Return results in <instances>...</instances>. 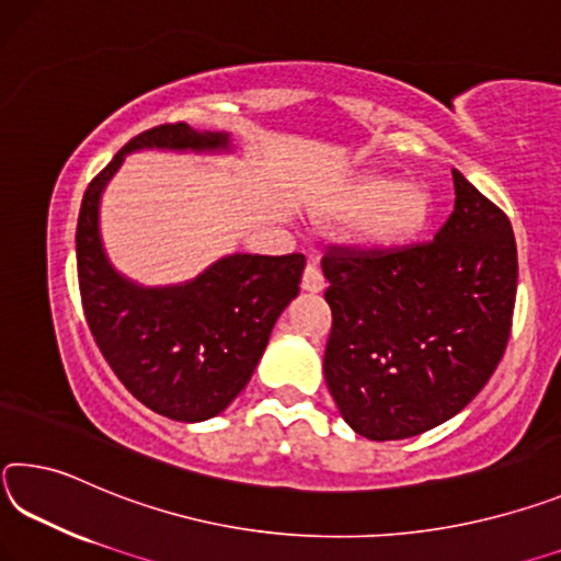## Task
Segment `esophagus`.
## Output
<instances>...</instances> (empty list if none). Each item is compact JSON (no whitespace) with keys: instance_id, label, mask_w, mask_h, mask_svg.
<instances>
[{"instance_id":"esophagus-1","label":"esophagus","mask_w":561,"mask_h":561,"mask_svg":"<svg viewBox=\"0 0 561 561\" xmlns=\"http://www.w3.org/2000/svg\"><path fill=\"white\" fill-rule=\"evenodd\" d=\"M302 290H308V293H320L325 288V280H323V273L318 271V265L316 263H308L306 265V271H302Z\"/></svg>"}]
</instances>
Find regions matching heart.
I'll use <instances>...</instances> for the list:
<instances>
[{"label":"heart","mask_w":561,"mask_h":561,"mask_svg":"<svg viewBox=\"0 0 561 561\" xmlns=\"http://www.w3.org/2000/svg\"><path fill=\"white\" fill-rule=\"evenodd\" d=\"M366 218L357 226V241L370 248H392L415 238L430 216V196L415 183L392 173H360L333 198L328 216L335 220Z\"/></svg>","instance_id":"obj_1"}]
</instances>
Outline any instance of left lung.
Here are the masks:
<instances>
[{"instance_id": "obj_1", "label": "left lung", "mask_w": 561, "mask_h": 561, "mask_svg": "<svg viewBox=\"0 0 561 561\" xmlns=\"http://www.w3.org/2000/svg\"><path fill=\"white\" fill-rule=\"evenodd\" d=\"M455 210L430 243L330 245L323 373L367 439L427 433L470 405L510 341L517 243L504 210L453 169Z\"/></svg>"}]
</instances>
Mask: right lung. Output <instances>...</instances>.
<instances>
[{
  "mask_svg": "<svg viewBox=\"0 0 561 561\" xmlns=\"http://www.w3.org/2000/svg\"><path fill=\"white\" fill-rule=\"evenodd\" d=\"M228 146L231 139L220 131L153 126L91 179L79 210L77 271L91 335L136 400L179 422L216 417L245 388L275 320L298 296L306 255L233 253L181 286L144 288L108 263L99 236V198L126 153Z\"/></svg>",
  "mask_w": 561,
  "mask_h": 561,
  "instance_id": "obj_1",
  "label": "right lung"
}]
</instances>
